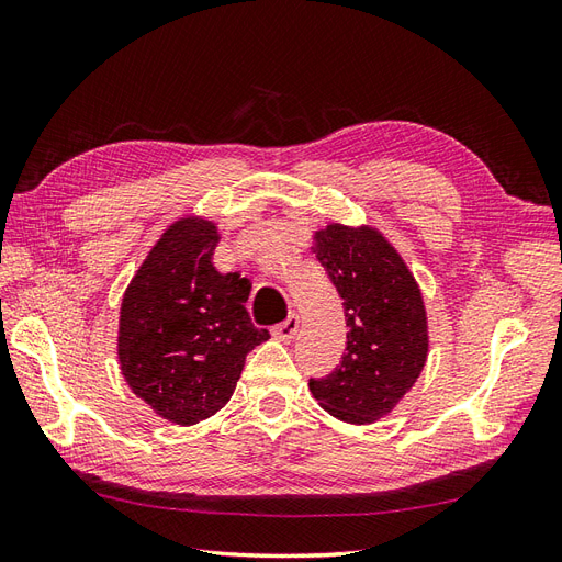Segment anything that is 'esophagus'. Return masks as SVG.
<instances>
[{
    "instance_id": "obj_1",
    "label": "esophagus",
    "mask_w": 562,
    "mask_h": 562,
    "mask_svg": "<svg viewBox=\"0 0 562 562\" xmlns=\"http://www.w3.org/2000/svg\"><path fill=\"white\" fill-rule=\"evenodd\" d=\"M297 330H300V318H297V314H291L288 316L283 323H279V326H274L271 328V333H274V337L277 339H293L295 335H297Z\"/></svg>"
}]
</instances>
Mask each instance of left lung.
<instances>
[{
  "instance_id": "left-lung-1",
  "label": "left lung",
  "mask_w": 562,
  "mask_h": 562,
  "mask_svg": "<svg viewBox=\"0 0 562 562\" xmlns=\"http://www.w3.org/2000/svg\"><path fill=\"white\" fill-rule=\"evenodd\" d=\"M314 252L345 302L342 361L310 389L323 411L349 424H370L394 411L427 361V312L419 285L384 236L328 225Z\"/></svg>"
}]
</instances>
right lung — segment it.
<instances>
[{
    "label": "right lung",
    "mask_w": 562,
    "mask_h": 562,
    "mask_svg": "<svg viewBox=\"0 0 562 562\" xmlns=\"http://www.w3.org/2000/svg\"><path fill=\"white\" fill-rule=\"evenodd\" d=\"M217 239L211 220L173 223L128 283L119 316L122 375L151 411L182 427L232 398L248 351L269 339L246 312L248 279L213 267Z\"/></svg>",
    "instance_id": "right-lung-1"
}]
</instances>
